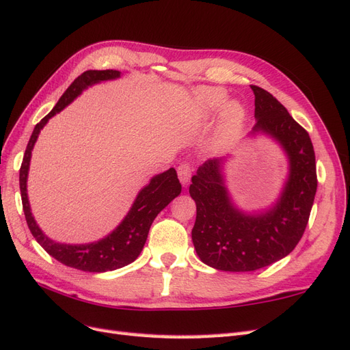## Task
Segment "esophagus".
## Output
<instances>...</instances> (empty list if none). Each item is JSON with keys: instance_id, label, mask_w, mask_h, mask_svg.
<instances>
[{"instance_id": "1", "label": "esophagus", "mask_w": 350, "mask_h": 350, "mask_svg": "<svg viewBox=\"0 0 350 350\" xmlns=\"http://www.w3.org/2000/svg\"><path fill=\"white\" fill-rule=\"evenodd\" d=\"M177 174H178V180H180V183L183 186H187L191 182V174H192V170H191V165L189 164H180L177 168Z\"/></svg>"}]
</instances>
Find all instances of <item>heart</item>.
<instances>
[{
  "instance_id": "1",
  "label": "heart",
  "mask_w": 350,
  "mask_h": 350,
  "mask_svg": "<svg viewBox=\"0 0 350 350\" xmlns=\"http://www.w3.org/2000/svg\"><path fill=\"white\" fill-rule=\"evenodd\" d=\"M225 93L219 92V90H208V92H205L201 105V113L204 118H208V116L216 112L223 102H225ZM244 122V107L235 100L226 102L221 107L217 127L216 131H214V148L225 149L230 143H234L241 131H243Z\"/></svg>"
}]
</instances>
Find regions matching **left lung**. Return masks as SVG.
I'll list each match as a JSON object with an SVG mask.
<instances>
[{
	"label": "left lung",
	"mask_w": 350,
	"mask_h": 350,
	"mask_svg": "<svg viewBox=\"0 0 350 350\" xmlns=\"http://www.w3.org/2000/svg\"><path fill=\"white\" fill-rule=\"evenodd\" d=\"M252 90L257 122L248 136L266 134L288 159V176L276 202L257 213L239 210L223 173L229 157L205 161L189 186L196 204L195 252L202 263L226 272L257 271L288 256L306 229L318 186L308 131L271 93L257 85Z\"/></svg>",
	"instance_id": "left-lung-1"
}]
</instances>
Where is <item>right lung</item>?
<instances>
[{
    "label": "right lung",
    "instance_id": "add662e5",
    "mask_svg": "<svg viewBox=\"0 0 350 350\" xmlns=\"http://www.w3.org/2000/svg\"><path fill=\"white\" fill-rule=\"evenodd\" d=\"M120 77V70L113 69L85 70L84 74L79 75L68 87L64 96L59 98V102L53 107V111L35 125L28 146H26L21 167L19 183L22 204L26 223H28L31 234L37 239V243L51 257H55L57 262L69 267L79 269V271L84 272L115 271V269L127 266L136 260L142 253L143 245L146 243L152 221L155 220L161 210H164L182 192V185L178 182L174 168H170L164 173L154 176L150 178V182L143 189H140L130 211L127 213V216L122 219L120 225L105 238L88 244L56 243V241L50 239L44 234L38 226V223L35 221L28 200V173L32 149L41 130L44 129V125L49 122L51 116H55L60 111H64L68 105L72 103L88 87L102 81H109V79H116Z\"/></svg>",
    "mask_w": 350,
    "mask_h": 350
}]
</instances>
